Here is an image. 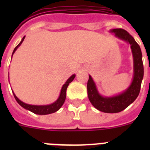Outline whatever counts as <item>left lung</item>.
Returning <instances> with one entry per match:
<instances>
[{"mask_svg": "<svg viewBox=\"0 0 150 150\" xmlns=\"http://www.w3.org/2000/svg\"><path fill=\"white\" fill-rule=\"evenodd\" d=\"M116 38L130 44L134 61V76L129 86L122 93L110 97L103 96L98 92L96 84L91 76H88L87 83L88 97L91 104L97 110L107 113H115L122 111L132 104L140 93V86L144 78V64L140 47L132 35L122 28L110 30Z\"/></svg>", "mask_w": 150, "mask_h": 150, "instance_id": "left-lung-1", "label": "left lung"}]
</instances>
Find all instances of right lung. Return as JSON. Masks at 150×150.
Listing matches in <instances>:
<instances>
[{
  "label": "right lung",
  "mask_w": 150,
  "mask_h": 150,
  "mask_svg": "<svg viewBox=\"0 0 150 150\" xmlns=\"http://www.w3.org/2000/svg\"><path fill=\"white\" fill-rule=\"evenodd\" d=\"M25 38V36L23 37L22 40H21V42L17 45V46L14 49L13 52V55L14 54V52H16V50L21 46V44L23 42L24 39ZM13 55H12V57H13ZM76 75L75 74H73L72 76H70V77L67 79V81L65 82V83L63 85L62 89H61L60 91V95H59V98L57 99L54 103L51 104H48V105H31V104H28L22 102V100H19L16 97V95L14 94V92L13 91V95H14V98H16V101L18 102V104L20 106H22L23 108H25V110H28L30 111V112H34L35 114L38 115H47L50 114V113H53V112H56V111L59 110L60 109L62 106L63 105V104L64 103V100H65L66 98V91H67V88L68 86V85L71 83V82L74 80V79L75 78Z\"/></svg>",
  "instance_id": "1"
}]
</instances>
